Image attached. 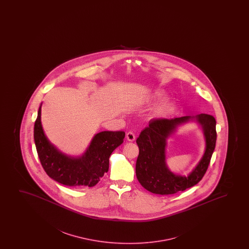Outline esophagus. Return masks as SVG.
<instances>
[{
	"mask_svg": "<svg viewBox=\"0 0 249 249\" xmlns=\"http://www.w3.org/2000/svg\"><path fill=\"white\" fill-rule=\"evenodd\" d=\"M126 140H128L129 142H133V141L135 140V135L132 132H128V133H126Z\"/></svg>",
	"mask_w": 249,
	"mask_h": 249,
	"instance_id": "esophagus-1",
	"label": "esophagus"
}]
</instances>
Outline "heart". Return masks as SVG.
Returning a JSON list of instances; mask_svg holds the SVG:
<instances>
[{"label": "heart", "mask_w": 249, "mask_h": 249, "mask_svg": "<svg viewBox=\"0 0 249 249\" xmlns=\"http://www.w3.org/2000/svg\"><path fill=\"white\" fill-rule=\"evenodd\" d=\"M166 98V94L160 91H153L140 97L137 101V106L150 107L156 106ZM174 109V104L172 101H166L157 106L151 112V118L163 119L169 116Z\"/></svg>", "instance_id": "1"}]
</instances>
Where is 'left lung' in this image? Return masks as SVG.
<instances>
[{
	"instance_id": "1",
	"label": "left lung",
	"mask_w": 249,
	"mask_h": 249,
	"mask_svg": "<svg viewBox=\"0 0 249 249\" xmlns=\"http://www.w3.org/2000/svg\"><path fill=\"white\" fill-rule=\"evenodd\" d=\"M189 122L201 126L205 137L204 155L187 177L172 172L166 164L167 140L177 128ZM217 139L216 121L207 114L182 116L174 119L151 120L149 126L140 133L136 143L140 148L137 159L136 176L147 191L157 195H172L184 191L199 183L204 176Z\"/></svg>"
}]
</instances>
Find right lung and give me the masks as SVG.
<instances>
[{
  "label": "right lung",
  "mask_w": 249,
  "mask_h": 249,
  "mask_svg": "<svg viewBox=\"0 0 249 249\" xmlns=\"http://www.w3.org/2000/svg\"><path fill=\"white\" fill-rule=\"evenodd\" d=\"M41 106L35 123L34 140L38 157L48 176L66 186L92 187L109 170V158L123 143V131H103L92 137L80 156L62 152L49 141L41 124Z\"/></svg>",
  "instance_id": "1"
}]
</instances>
